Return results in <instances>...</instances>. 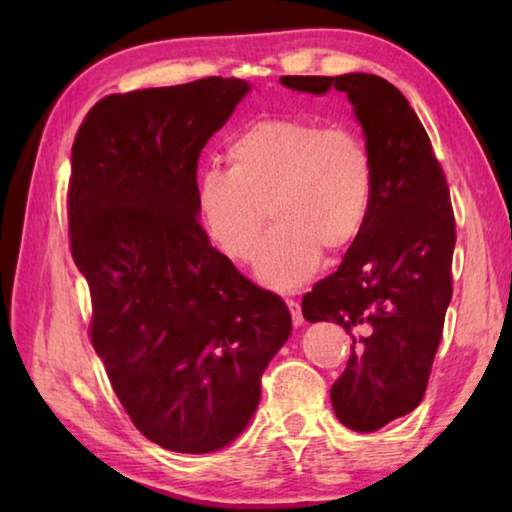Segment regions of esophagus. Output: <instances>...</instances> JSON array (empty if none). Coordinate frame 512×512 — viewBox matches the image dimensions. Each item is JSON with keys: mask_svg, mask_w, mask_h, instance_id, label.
Masks as SVG:
<instances>
[{"mask_svg": "<svg viewBox=\"0 0 512 512\" xmlns=\"http://www.w3.org/2000/svg\"><path fill=\"white\" fill-rule=\"evenodd\" d=\"M287 307H289V311H291L293 325L300 327L302 323H305V318H302V309H300V302H298V300H287Z\"/></svg>", "mask_w": 512, "mask_h": 512, "instance_id": "34e87169", "label": "esophagus"}]
</instances>
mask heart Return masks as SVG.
<instances>
[{
  "label": "heart",
  "mask_w": 512,
  "mask_h": 512,
  "mask_svg": "<svg viewBox=\"0 0 512 512\" xmlns=\"http://www.w3.org/2000/svg\"><path fill=\"white\" fill-rule=\"evenodd\" d=\"M228 171H205L196 210L212 244L232 262L255 255L271 212L273 230L257 253V277L293 289L361 235L372 205V155L352 128L271 117L250 124L225 151Z\"/></svg>",
  "instance_id": "obj_1"
}]
</instances>
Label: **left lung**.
Listing matches in <instances>:
<instances>
[{
    "instance_id": "1",
    "label": "left lung",
    "mask_w": 512,
    "mask_h": 512,
    "mask_svg": "<svg viewBox=\"0 0 512 512\" xmlns=\"http://www.w3.org/2000/svg\"><path fill=\"white\" fill-rule=\"evenodd\" d=\"M296 92L348 94L372 155V205L339 271L302 298L309 323H339L352 354L334 381L345 427L368 433L422 402L452 300L456 225L445 173L404 94L375 74L282 76Z\"/></svg>"
}]
</instances>
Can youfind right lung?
I'll return each instance as SVG.
<instances>
[{"instance_id":"1","label":"right lung","mask_w":512,"mask_h":512,"mask_svg":"<svg viewBox=\"0 0 512 512\" xmlns=\"http://www.w3.org/2000/svg\"><path fill=\"white\" fill-rule=\"evenodd\" d=\"M250 92L210 76L110 94L72 146L67 214L92 296V345L146 438L180 454L230 445L291 336L284 300L212 248L196 210L207 140Z\"/></svg>"}]
</instances>
